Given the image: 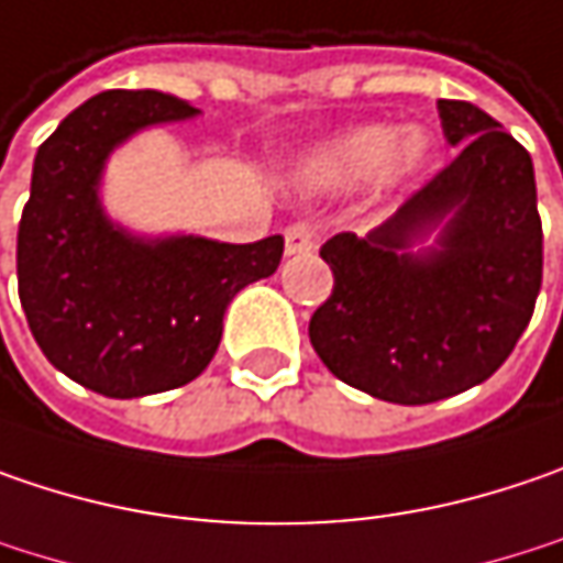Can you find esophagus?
<instances>
[{"label":"esophagus","mask_w":563,"mask_h":563,"mask_svg":"<svg viewBox=\"0 0 563 563\" xmlns=\"http://www.w3.org/2000/svg\"><path fill=\"white\" fill-rule=\"evenodd\" d=\"M283 239H286V254H309L318 242V229L309 219H299V222L286 225Z\"/></svg>","instance_id":"1"}]
</instances>
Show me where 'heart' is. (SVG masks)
Returning <instances> with one entry per match:
<instances>
[{"label":"heart","mask_w":563,"mask_h":563,"mask_svg":"<svg viewBox=\"0 0 563 563\" xmlns=\"http://www.w3.org/2000/svg\"><path fill=\"white\" fill-rule=\"evenodd\" d=\"M430 155V143L420 133H401L398 126L373 123L356 126L344 136L324 143L309 155L302 175L314 187H353L366 178L398 184L417 175Z\"/></svg>","instance_id":"heart-1"}]
</instances>
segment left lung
<instances>
[{
  "instance_id": "8db88e82",
  "label": "left lung",
  "mask_w": 563,
  "mask_h": 563,
  "mask_svg": "<svg viewBox=\"0 0 563 563\" xmlns=\"http://www.w3.org/2000/svg\"><path fill=\"white\" fill-rule=\"evenodd\" d=\"M459 155L366 239L321 245L334 274L309 341L353 388L430 405L490 379L522 338L542 289L532 158L468 101H437ZM441 229L437 250L413 241Z\"/></svg>"
}]
</instances>
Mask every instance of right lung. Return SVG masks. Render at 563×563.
<instances>
[{"mask_svg": "<svg viewBox=\"0 0 563 563\" xmlns=\"http://www.w3.org/2000/svg\"><path fill=\"white\" fill-rule=\"evenodd\" d=\"M200 114L165 91H101L34 158L18 222V296L59 373L104 398H143L197 379L239 289L277 271L283 239L225 245L136 239L98 200L108 155L136 130Z\"/></svg>", "mask_w": 563, "mask_h": 563, "instance_id": "obj_1", "label": "right lung"}]
</instances>
